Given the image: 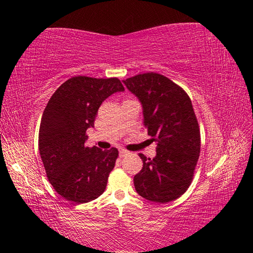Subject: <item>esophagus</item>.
Instances as JSON below:
<instances>
[{
	"label": "esophagus",
	"instance_id": "34e87169",
	"mask_svg": "<svg viewBox=\"0 0 253 253\" xmlns=\"http://www.w3.org/2000/svg\"><path fill=\"white\" fill-rule=\"evenodd\" d=\"M127 154H129V151H127V150H124V149H121V150H120V157H121V158L126 157Z\"/></svg>",
	"mask_w": 253,
	"mask_h": 253
}]
</instances>
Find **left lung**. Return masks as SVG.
I'll list each match as a JSON object with an SVG mask.
<instances>
[{"instance_id": "1", "label": "left lung", "mask_w": 253, "mask_h": 253, "mask_svg": "<svg viewBox=\"0 0 253 253\" xmlns=\"http://www.w3.org/2000/svg\"><path fill=\"white\" fill-rule=\"evenodd\" d=\"M141 102L143 125L158 142L155 158L139 153L143 166L133 177L136 191L149 201L176 200L189 188L200 155V129L186 91L157 73L123 80Z\"/></svg>"}]
</instances>
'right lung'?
<instances>
[{
  "instance_id": "1",
  "label": "right lung",
  "mask_w": 253,
  "mask_h": 253,
  "mask_svg": "<svg viewBox=\"0 0 253 253\" xmlns=\"http://www.w3.org/2000/svg\"><path fill=\"white\" fill-rule=\"evenodd\" d=\"M124 90L117 78L76 76L62 84L47 102L39 152L47 179L67 201L85 203L104 192L118 150L85 147V131L94 126L102 102Z\"/></svg>"
}]
</instances>
